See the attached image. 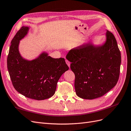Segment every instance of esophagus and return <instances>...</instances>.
<instances>
[{"instance_id":"34e87169","label":"esophagus","mask_w":131,"mask_h":131,"mask_svg":"<svg viewBox=\"0 0 131 131\" xmlns=\"http://www.w3.org/2000/svg\"><path fill=\"white\" fill-rule=\"evenodd\" d=\"M65 61H66V63L67 64V65H68V66L70 67V61H69L67 60H66Z\"/></svg>"}]
</instances>
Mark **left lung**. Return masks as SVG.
I'll return each instance as SVG.
<instances>
[{
  "mask_svg": "<svg viewBox=\"0 0 131 131\" xmlns=\"http://www.w3.org/2000/svg\"><path fill=\"white\" fill-rule=\"evenodd\" d=\"M105 40L95 45L91 40L70 50L66 59L75 74L74 88L82 99L92 100L102 96L118 81L121 62L115 37L107 30Z\"/></svg>",
  "mask_w": 131,
  "mask_h": 131,
  "instance_id": "1",
  "label": "left lung"
}]
</instances>
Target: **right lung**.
I'll use <instances>...</instances> for the list:
<instances>
[{"label": "right lung", "instance_id": "add662e5", "mask_svg": "<svg viewBox=\"0 0 131 131\" xmlns=\"http://www.w3.org/2000/svg\"><path fill=\"white\" fill-rule=\"evenodd\" d=\"M29 29L22 27L12 40L7 69L13 86L19 93L29 99L43 100L54 95L59 79L69 68L64 58H53L45 51L32 60L21 56L20 41L28 35Z\"/></svg>", "mask_w": 131, "mask_h": 131}]
</instances>
